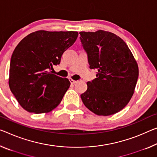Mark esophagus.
Returning <instances> with one entry per match:
<instances>
[{"instance_id":"obj_1","label":"esophagus","mask_w":157,"mask_h":157,"mask_svg":"<svg viewBox=\"0 0 157 157\" xmlns=\"http://www.w3.org/2000/svg\"><path fill=\"white\" fill-rule=\"evenodd\" d=\"M70 82H71V84H75V83H76L77 82V81L76 80H74V79H70Z\"/></svg>"}]
</instances>
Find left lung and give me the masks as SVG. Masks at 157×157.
Here are the masks:
<instances>
[{"instance_id":"1","label":"left lung","mask_w":157,"mask_h":157,"mask_svg":"<svg viewBox=\"0 0 157 157\" xmlns=\"http://www.w3.org/2000/svg\"><path fill=\"white\" fill-rule=\"evenodd\" d=\"M87 53L89 68L98 70L97 78L88 82L81 94L83 103L98 115L115 114L127 105L134 93L138 66L122 39L111 32H79Z\"/></svg>"}]
</instances>
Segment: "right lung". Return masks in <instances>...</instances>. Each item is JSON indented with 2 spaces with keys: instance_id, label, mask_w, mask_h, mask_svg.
<instances>
[{
  "instance_id": "add662e5",
  "label": "right lung",
  "mask_w": 157,
  "mask_h": 157,
  "mask_svg": "<svg viewBox=\"0 0 157 157\" xmlns=\"http://www.w3.org/2000/svg\"><path fill=\"white\" fill-rule=\"evenodd\" d=\"M77 31H47L30 33L12 53L9 86L17 101L29 113H47L59 105L71 82L52 73L62 54L73 45Z\"/></svg>"
}]
</instances>
